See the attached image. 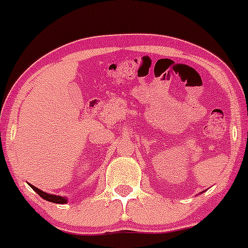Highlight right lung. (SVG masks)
<instances>
[{
    "instance_id": "obj_1",
    "label": "right lung",
    "mask_w": 248,
    "mask_h": 248,
    "mask_svg": "<svg viewBox=\"0 0 248 248\" xmlns=\"http://www.w3.org/2000/svg\"><path fill=\"white\" fill-rule=\"evenodd\" d=\"M30 187H31L32 189H33L36 193H38V196H41L42 198L46 199L47 202H55V204H66L67 202H68V198L67 197H62V196H55V194H50V193H46V192H43L42 189L37 188V187H34L33 185L29 184Z\"/></svg>"
}]
</instances>
